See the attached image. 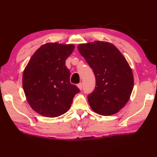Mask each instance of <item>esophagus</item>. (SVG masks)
Masks as SVG:
<instances>
[{"instance_id":"34e87169","label":"esophagus","mask_w":157,"mask_h":157,"mask_svg":"<svg viewBox=\"0 0 157 157\" xmlns=\"http://www.w3.org/2000/svg\"><path fill=\"white\" fill-rule=\"evenodd\" d=\"M78 88H79V90H82V82L79 83L78 85Z\"/></svg>"}]
</instances>
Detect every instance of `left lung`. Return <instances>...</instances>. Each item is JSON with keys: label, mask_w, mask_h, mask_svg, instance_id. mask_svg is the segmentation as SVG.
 I'll return each instance as SVG.
<instances>
[{"label": "left lung", "mask_w": 157, "mask_h": 157, "mask_svg": "<svg viewBox=\"0 0 157 157\" xmlns=\"http://www.w3.org/2000/svg\"><path fill=\"white\" fill-rule=\"evenodd\" d=\"M78 48L96 79L94 90L87 96L90 107L100 115L117 113L129 100L134 87L133 73L125 57L107 42L80 44Z\"/></svg>", "instance_id": "1"}]
</instances>
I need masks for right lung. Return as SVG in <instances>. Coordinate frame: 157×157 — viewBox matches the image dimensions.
<instances>
[{
	"mask_svg": "<svg viewBox=\"0 0 157 157\" xmlns=\"http://www.w3.org/2000/svg\"><path fill=\"white\" fill-rule=\"evenodd\" d=\"M75 49L72 44L46 43L35 51L23 75L24 92L32 109L47 117H56L70 109L79 89L70 82L65 59Z\"/></svg>",
	"mask_w": 157,
	"mask_h": 157,
	"instance_id": "1",
	"label": "right lung"
}]
</instances>
